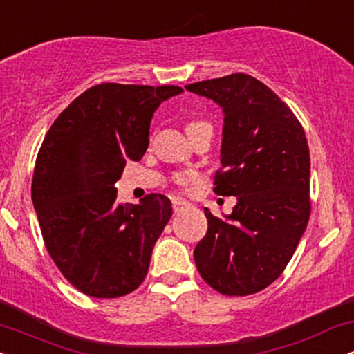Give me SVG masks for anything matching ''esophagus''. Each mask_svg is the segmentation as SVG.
I'll return each mask as SVG.
<instances>
[{"label": "esophagus", "instance_id": "esophagus-1", "mask_svg": "<svg viewBox=\"0 0 354 354\" xmlns=\"http://www.w3.org/2000/svg\"><path fill=\"white\" fill-rule=\"evenodd\" d=\"M186 205H188V203H186L185 200H181V198H173V211H174V213L181 211Z\"/></svg>", "mask_w": 354, "mask_h": 354}]
</instances>
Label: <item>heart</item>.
<instances>
[{
	"instance_id": "1",
	"label": "heart",
	"mask_w": 354,
	"mask_h": 354,
	"mask_svg": "<svg viewBox=\"0 0 354 354\" xmlns=\"http://www.w3.org/2000/svg\"><path fill=\"white\" fill-rule=\"evenodd\" d=\"M176 181L180 183V185H188L189 178H188V176H185V174H180V176H176Z\"/></svg>"
}]
</instances>
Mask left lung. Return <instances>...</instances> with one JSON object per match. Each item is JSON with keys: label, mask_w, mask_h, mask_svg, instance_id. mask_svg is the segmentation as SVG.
Returning <instances> with one entry per match:
<instances>
[{"label": "left lung", "mask_w": 354, "mask_h": 354, "mask_svg": "<svg viewBox=\"0 0 354 354\" xmlns=\"http://www.w3.org/2000/svg\"><path fill=\"white\" fill-rule=\"evenodd\" d=\"M223 109L214 193L236 196L231 214L205 208L208 231L194 263L228 296L265 290L290 263L310 218V148L290 108L266 84L236 73L186 84Z\"/></svg>", "instance_id": "8db88e82"}]
</instances>
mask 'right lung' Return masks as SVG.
Wrapping results in <instances>:
<instances>
[{
	"mask_svg": "<svg viewBox=\"0 0 354 354\" xmlns=\"http://www.w3.org/2000/svg\"><path fill=\"white\" fill-rule=\"evenodd\" d=\"M180 86L103 83L56 118L36 158L31 200L44 245L64 278L93 298L135 291L173 214L163 194L118 203L126 161L148 148L153 113Z\"/></svg>",
	"mask_w": 354,
	"mask_h": 354,
	"instance_id": "obj_1",
	"label": "right lung"
}]
</instances>
